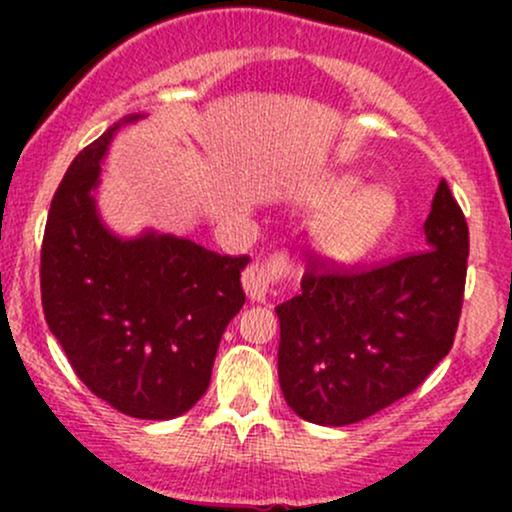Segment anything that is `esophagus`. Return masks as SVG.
I'll return each mask as SVG.
<instances>
[{"label": "esophagus", "mask_w": 512, "mask_h": 512, "mask_svg": "<svg viewBox=\"0 0 512 512\" xmlns=\"http://www.w3.org/2000/svg\"><path fill=\"white\" fill-rule=\"evenodd\" d=\"M298 272V264L291 260L286 252H274V255L264 257L262 262H252L243 272V289L252 301L262 303L267 301L269 293L279 281L289 279Z\"/></svg>", "instance_id": "esophagus-1"}]
</instances>
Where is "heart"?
I'll use <instances>...</instances> for the list:
<instances>
[{"label":"heart","mask_w":512,"mask_h":512,"mask_svg":"<svg viewBox=\"0 0 512 512\" xmlns=\"http://www.w3.org/2000/svg\"><path fill=\"white\" fill-rule=\"evenodd\" d=\"M354 175L332 180L325 204H337L317 221L315 240L332 260L354 262L366 257L387 236L397 216V199L387 187H357Z\"/></svg>","instance_id":"heart-1"}]
</instances>
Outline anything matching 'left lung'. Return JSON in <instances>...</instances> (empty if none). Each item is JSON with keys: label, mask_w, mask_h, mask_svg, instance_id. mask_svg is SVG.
Here are the masks:
<instances>
[{"label": "left lung", "mask_w": 512, "mask_h": 512, "mask_svg": "<svg viewBox=\"0 0 512 512\" xmlns=\"http://www.w3.org/2000/svg\"><path fill=\"white\" fill-rule=\"evenodd\" d=\"M426 250L356 272L310 260L301 293L276 305L279 385L317 426H346L407 397L448 356L467 279L469 228L440 180Z\"/></svg>", "instance_id": "left-lung-1"}]
</instances>
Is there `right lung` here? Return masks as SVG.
<instances>
[{"label":"right lung","mask_w":512,"mask_h":512,"mask_svg":"<svg viewBox=\"0 0 512 512\" xmlns=\"http://www.w3.org/2000/svg\"><path fill=\"white\" fill-rule=\"evenodd\" d=\"M127 115L88 144L57 187L40 252L45 320L79 380L134 419L168 421L207 392L216 349L245 303L248 255L146 231L120 238L96 207L101 161Z\"/></svg>","instance_id":"add662e5"}]
</instances>
